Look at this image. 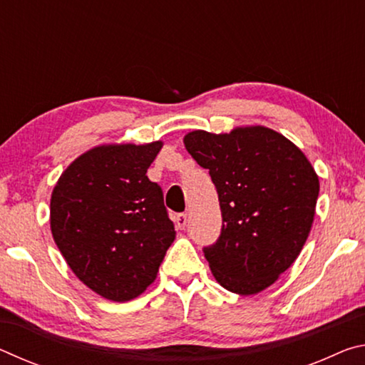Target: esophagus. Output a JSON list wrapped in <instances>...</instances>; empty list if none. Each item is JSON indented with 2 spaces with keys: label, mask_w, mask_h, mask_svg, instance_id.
I'll use <instances>...</instances> for the list:
<instances>
[{
  "label": "esophagus",
  "mask_w": 365,
  "mask_h": 365,
  "mask_svg": "<svg viewBox=\"0 0 365 365\" xmlns=\"http://www.w3.org/2000/svg\"><path fill=\"white\" fill-rule=\"evenodd\" d=\"M174 220H175V225L180 228V230H183L185 227H187V222H188V215L187 214H177L175 217H174Z\"/></svg>",
  "instance_id": "1"
}]
</instances>
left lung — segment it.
Wrapping results in <instances>:
<instances>
[{
  "label": "left lung",
  "mask_w": 365,
  "mask_h": 365,
  "mask_svg": "<svg viewBox=\"0 0 365 365\" xmlns=\"http://www.w3.org/2000/svg\"><path fill=\"white\" fill-rule=\"evenodd\" d=\"M183 143L217 188L222 232L205 248L214 279L232 293H261L306 243L320 188L316 170L293 141L264 125L193 130Z\"/></svg>",
  "instance_id": "1"
}]
</instances>
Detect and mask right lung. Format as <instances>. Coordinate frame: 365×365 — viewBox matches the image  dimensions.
Here are the masks:
<instances>
[{
	"mask_svg": "<svg viewBox=\"0 0 365 365\" xmlns=\"http://www.w3.org/2000/svg\"><path fill=\"white\" fill-rule=\"evenodd\" d=\"M163 145L95 146L73 159L53 188L54 243L77 279L109 301L143 293L175 240L163 190L146 175Z\"/></svg>",
	"mask_w": 365,
	"mask_h": 365,
	"instance_id": "add662e5",
	"label": "right lung"
}]
</instances>
